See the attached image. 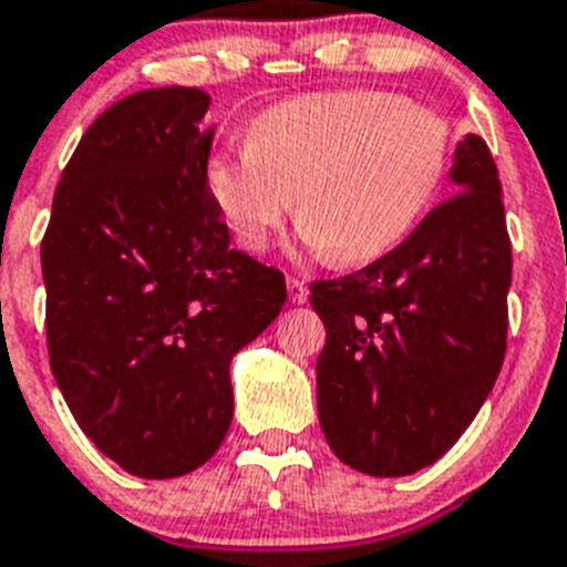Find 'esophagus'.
<instances>
[{
  "instance_id": "obj_1",
  "label": "esophagus",
  "mask_w": 567,
  "mask_h": 567,
  "mask_svg": "<svg viewBox=\"0 0 567 567\" xmlns=\"http://www.w3.org/2000/svg\"><path fill=\"white\" fill-rule=\"evenodd\" d=\"M287 292H289V301L292 303H307V295H310V289H307V284H303L301 278H289Z\"/></svg>"
}]
</instances>
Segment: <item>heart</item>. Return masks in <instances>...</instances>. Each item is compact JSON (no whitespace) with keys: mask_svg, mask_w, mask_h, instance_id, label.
Segmentation results:
<instances>
[{"mask_svg":"<svg viewBox=\"0 0 567 567\" xmlns=\"http://www.w3.org/2000/svg\"><path fill=\"white\" fill-rule=\"evenodd\" d=\"M455 126L382 89L287 97L249 124L246 147L217 153L205 185L249 251H264L292 208L307 249L357 266L385 255L441 190Z\"/></svg>","mask_w":567,"mask_h":567,"instance_id":"b5f03b06","label":"heart"}]
</instances>
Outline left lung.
Returning a JSON list of instances; mask_svg holds the SVG:
<instances>
[{"instance_id": "left-lung-1", "label": "left lung", "mask_w": 567, "mask_h": 567, "mask_svg": "<svg viewBox=\"0 0 567 567\" xmlns=\"http://www.w3.org/2000/svg\"><path fill=\"white\" fill-rule=\"evenodd\" d=\"M457 194L394 251L310 284L327 341L318 420L341 463L377 478L432 466L489 396L513 278L502 182L481 135L457 142Z\"/></svg>"}]
</instances>
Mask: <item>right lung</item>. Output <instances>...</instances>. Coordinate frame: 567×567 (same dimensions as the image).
I'll use <instances>...</instances> for the list:
<instances>
[{"label": "right lung", "mask_w": 567, "mask_h": 567, "mask_svg": "<svg viewBox=\"0 0 567 567\" xmlns=\"http://www.w3.org/2000/svg\"><path fill=\"white\" fill-rule=\"evenodd\" d=\"M194 86L144 89L95 118L42 237L51 373L89 441L138 478H179L226 441L228 364L287 280L228 246L205 185L214 126Z\"/></svg>", "instance_id": "right-lung-1"}]
</instances>
